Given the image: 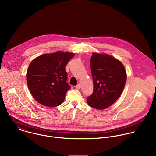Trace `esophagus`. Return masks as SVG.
<instances>
[{"mask_svg":"<svg viewBox=\"0 0 156 156\" xmlns=\"http://www.w3.org/2000/svg\"><path fill=\"white\" fill-rule=\"evenodd\" d=\"M81 85L80 83H78V84L76 86V89H78V90H79V89L81 88Z\"/></svg>","mask_w":156,"mask_h":156,"instance_id":"obj_1","label":"esophagus"}]
</instances>
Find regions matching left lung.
I'll list each match as a JSON object with an SVG mask.
<instances>
[{"label":"left lung","instance_id":"8db88e82","mask_svg":"<svg viewBox=\"0 0 156 156\" xmlns=\"http://www.w3.org/2000/svg\"><path fill=\"white\" fill-rule=\"evenodd\" d=\"M94 90L87 102L102 110L113 104L120 96L126 80L123 65L107 54L93 53L90 60Z\"/></svg>","mask_w":156,"mask_h":156}]
</instances>
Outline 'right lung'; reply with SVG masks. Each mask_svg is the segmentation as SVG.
<instances>
[{"instance_id":"1","label":"right lung","mask_w":156,"mask_h":156,"mask_svg":"<svg viewBox=\"0 0 156 156\" xmlns=\"http://www.w3.org/2000/svg\"><path fill=\"white\" fill-rule=\"evenodd\" d=\"M73 53L57 52L41 55L30 64L27 73L29 90L40 104L48 107L62 104L70 86L65 66Z\"/></svg>"}]
</instances>
